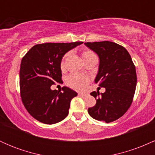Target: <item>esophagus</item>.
Here are the masks:
<instances>
[{"label":"esophagus","instance_id":"34e87169","mask_svg":"<svg viewBox=\"0 0 155 155\" xmlns=\"http://www.w3.org/2000/svg\"><path fill=\"white\" fill-rule=\"evenodd\" d=\"M79 96H83V97H86V96L88 95L87 93H83V92H79V94H78Z\"/></svg>","mask_w":155,"mask_h":155}]
</instances>
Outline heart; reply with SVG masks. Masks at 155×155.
I'll use <instances>...</instances> for the list:
<instances>
[{
    "instance_id": "obj_1",
    "label": "heart",
    "mask_w": 155,
    "mask_h": 155,
    "mask_svg": "<svg viewBox=\"0 0 155 155\" xmlns=\"http://www.w3.org/2000/svg\"><path fill=\"white\" fill-rule=\"evenodd\" d=\"M69 54L66 53L62 58L60 62V68L63 69L65 68V62L67 59ZM81 57L83 60L85 61L91 59L92 58H95V55L90 49H84L81 52ZM90 81V78L87 76L81 75V74H73L69 75L66 78V84L68 86L76 90H83L86 88L87 85Z\"/></svg>"
}]
</instances>
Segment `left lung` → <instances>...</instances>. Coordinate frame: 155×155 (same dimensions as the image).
Returning a JSON list of instances; mask_svg holds the SVG:
<instances>
[{"label":"left lung","instance_id":"8db88e82","mask_svg":"<svg viewBox=\"0 0 155 155\" xmlns=\"http://www.w3.org/2000/svg\"><path fill=\"white\" fill-rule=\"evenodd\" d=\"M87 47L100 58L95 82L106 92H92L96 104L88 108L89 114L96 120L111 122L122 117L132 104L136 91V67L129 52L114 42H87Z\"/></svg>","mask_w":155,"mask_h":155}]
</instances>
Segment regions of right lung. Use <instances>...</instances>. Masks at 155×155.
<instances>
[{
	"instance_id": "add662e5",
	"label": "right lung",
	"mask_w": 155,
	"mask_h": 155,
	"mask_svg": "<svg viewBox=\"0 0 155 155\" xmlns=\"http://www.w3.org/2000/svg\"><path fill=\"white\" fill-rule=\"evenodd\" d=\"M82 43L36 44L22 58L19 70L21 99L28 113L39 122L55 124L68 114L71 101L77 93L67 87L58 91L51 86L63 83L60 62L63 55Z\"/></svg>"
}]
</instances>
